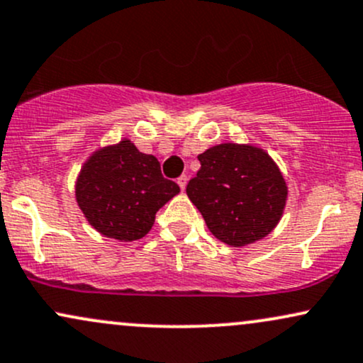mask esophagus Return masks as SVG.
Instances as JSON below:
<instances>
[{
  "label": "esophagus",
  "instance_id": "obj_1",
  "mask_svg": "<svg viewBox=\"0 0 363 363\" xmlns=\"http://www.w3.org/2000/svg\"><path fill=\"white\" fill-rule=\"evenodd\" d=\"M177 184L181 187V191L186 189V184H187V176H181L177 179Z\"/></svg>",
  "mask_w": 363,
  "mask_h": 363
}]
</instances>
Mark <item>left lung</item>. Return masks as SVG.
<instances>
[{"label": "left lung", "mask_w": 363, "mask_h": 363, "mask_svg": "<svg viewBox=\"0 0 363 363\" xmlns=\"http://www.w3.org/2000/svg\"><path fill=\"white\" fill-rule=\"evenodd\" d=\"M201 169L186 193L209 231L231 247L267 237L281 221L287 184L267 152L220 143L198 155Z\"/></svg>", "instance_id": "left-lung-1"}]
</instances>
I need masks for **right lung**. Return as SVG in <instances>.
Segmentation results:
<instances>
[{"label":"right lung","instance_id":"right-lung-1","mask_svg":"<svg viewBox=\"0 0 363 363\" xmlns=\"http://www.w3.org/2000/svg\"><path fill=\"white\" fill-rule=\"evenodd\" d=\"M160 172L154 155L142 154L128 138L96 150L82 165L76 201L96 231L133 242L150 231L155 213L179 194Z\"/></svg>","mask_w":363,"mask_h":363}]
</instances>
